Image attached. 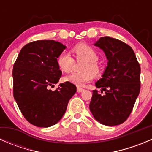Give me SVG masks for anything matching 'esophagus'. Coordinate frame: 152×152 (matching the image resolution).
<instances>
[{
	"mask_svg": "<svg viewBox=\"0 0 152 152\" xmlns=\"http://www.w3.org/2000/svg\"><path fill=\"white\" fill-rule=\"evenodd\" d=\"M84 91V89L83 88H81V87H77V92L78 93H82V92Z\"/></svg>",
	"mask_w": 152,
	"mask_h": 152,
	"instance_id": "esophagus-1",
	"label": "esophagus"
}]
</instances>
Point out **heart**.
I'll return each mask as SVG.
<instances>
[{
    "label": "heart",
    "mask_w": 152,
    "mask_h": 152,
    "mask_svg": "<svg viewBox=\"0 0 152 152\" xmlns=\"http://www.w3.org/2000/svg\"><path fill=\"white\" fill-rule=\"evenodd\" d=\"M78 61H84L81 65L82 72L72 73L65 77V80L73 85L82 87L93 79V74L99 75L101 67L97 61L99 54L93 47L86 44H78L72 49ZM57 62L62 71L69 73L74 64V59L70 52L63 50L57 58Z\"/></svg>",
    "instance_id": "b5f03b06"
}]
</instances>
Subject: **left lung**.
I'll return each instance as SVG.
<instances>
[{"mask_svg": "<svg viewBox=\"0 0 152 152\" xmlns=\"http://www.w3.org/2000/svg\"><path fill=\"white\" fill-rule=\"evenodd\" d=\"M104 52L107 62L97 88L93 91L90 110L99 123L116 126L124 123L132 111L140 90V67L134 50L122 41L102 37L94 43Z\"/></svg>", "mask_w": 152, "mask_h": 152, "instance_id": "left-lung-1", "label": "left lung"}]
</instances>
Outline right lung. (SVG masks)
Here are the masks:
<instances>
[{"mask_svg": "<svg viewBox=\"0 0 152 152\" xmlns=\"http://www.w3.org/2000/svg\"><path fill=\"white\" fill-rule=\"evenodd\" d=\"M65 48L54 40L34 41L21 49L14 64V98L24 118L36 126L58 123L76 92V86L67 82L54 91L48 89L62 76L57 58Z\"/></svg>", "mask_w": 152, "mask_h": 152, "instance_id": "obj_1", "label": "right lung"}]
</instances>
